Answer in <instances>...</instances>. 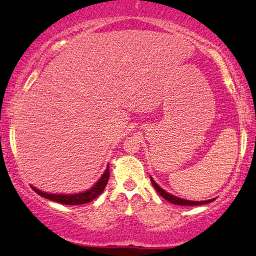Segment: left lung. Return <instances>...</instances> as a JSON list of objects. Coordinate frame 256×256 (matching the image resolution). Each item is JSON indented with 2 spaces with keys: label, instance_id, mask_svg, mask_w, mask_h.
Instances as JSON below:
<instances>
[{
  "label": "left lung",
  "instance_id": "1",
  "mask_svg": "<svg viewBox=\"0 0 256 256\" xmlns=\"http://www.w3.org/2000/svg\"><path fill=\"white\" fill-rule=\"evenodd\" d=\"M150 180H151L152 186H154V189L157 190L158 194H160V195L163 197V198L169 200L170 203H174V204H178V206H202V204H206V203L212 202V200H215V198H212V200H200V202H198V200H184V198H180V197L171 195V194L166 192L164 189H162V188L158 186L156 182H154L152 177H150Z\"/></svg>",
  "mask_w": 256,
  "mask_h": 256
}]
</instances>
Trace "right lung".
<instances>
[{
    "instance_id": "obj_1",
    "label": "right lung",
    "mask_w": 256,
    "mask_h": 256,
    "mask_svg": "<svg viewBox=\"0 0 256 256\" xmlns=\"http://www.w3.org/2000/svg\"><path fill=\"white\" fill-rule=\"evenodd\" d=\"M110 177V170H108V168H106L105 172L102 174L98 182H96L94 186H93L90 189L86 190V192H78V194H70V195H64V194H48L44 192L41 190L36 189V188H33V190L38 195H40L44 198H48L50 200H54V202L61 203V204H67V206H79V204H85V203H88L90 200L96 198L100 194L104 192L106 184H108Z\"/></svg>"
}]
</instances>
